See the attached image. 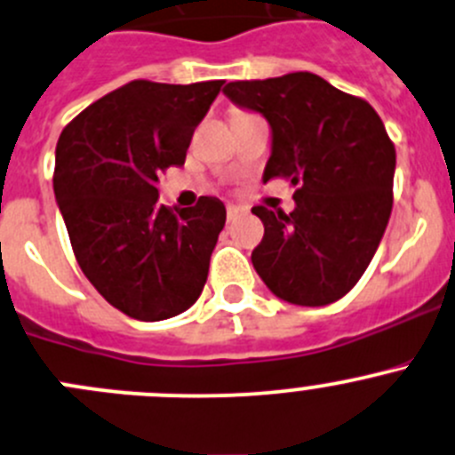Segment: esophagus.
<instances>
[{
  "label": "esophagus",
  "instance_id": "esophagus-1",
  "mask_svg": "<svg viewBox=\"0 0 455 455\" xmlns=\"http://www.w3.org/2000/svg\"><path fill=\"white\" fill-rule=\"evenodd\" d=\"M244 213V209H242V206H237V204H228L227 206V220L228 222H231V220H235L237 215H242Z\"/></svg>",
  "mask_w": 455,
  "mask_h": 455
}]
</instances>
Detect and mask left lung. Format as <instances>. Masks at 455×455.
Returning <instances> with one entry per match:
<instances>
[{"label":"left lung","instance_id":"8db88e82","mask_svg":"<svg viewBox=\"0 0 455 455\" xmlns=\"http://www.w3.org/2000/svg\"><path fill=\"white\" fill-rule=\"evenodd\" d=\"M224 92L271 124L264 182L295 187L291 213L251 209L264 222L255 271L291 304L335 302L367 271L394 206L395 147L380 116L307 70L228 82Z\"/></svg>","mask_w":455,"mask_h":455}]
</instances>
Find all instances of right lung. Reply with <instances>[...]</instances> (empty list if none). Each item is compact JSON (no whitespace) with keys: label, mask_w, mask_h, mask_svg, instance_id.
Masks as SVG:
<instances>
[{"label":"right lung","mask_w":455,"mask_h":455,"mask_svg":"<svg viewBox=\"0 0 455 455\" xmlns=\"http://www.w3.org/2000/svg\"><path fill=\"white\" fill-rule=\"evenodd\" d=\"M224 79H133L64 126L55 151L57 204L84 275L110 307L157 322L187 311L206 284L227 222L215 197L157 204V175L187 160L193 131Z\"/></svg>","instance_id":"right-lung-1"}]
</instances>
